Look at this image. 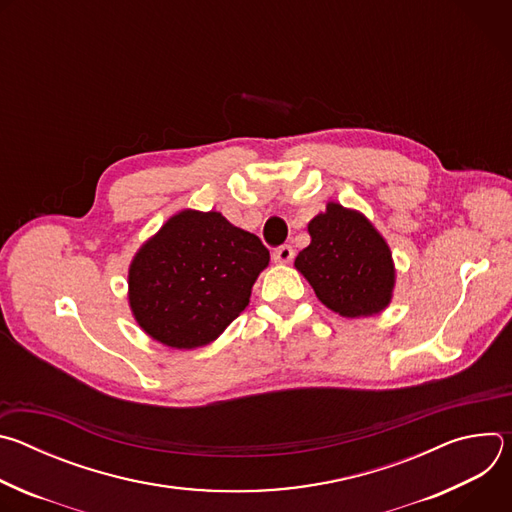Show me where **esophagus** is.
Listing matches in <instances>:
<instances>
[{
  "mask_svg": "<svg viewBox=\"0 0 512 512\" xmlns=\"http://www.w3.org/2000/svg\"><path fill=\"white\" fill-rule=\"evenodd\" d=\"M291 259H294V249H291L289 245H281L273 251V261L275 263H289Z\"/></svg>",
  "mask_w": 512,
  "mask_h": 512,
  "instance_id": "1",
  "label": "esophagus"
}]
</instances>
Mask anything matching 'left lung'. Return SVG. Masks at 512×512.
<instances>
[{"instance_id": "8db88e82", "label": "left lung", "mask_w": 512, "mask_h": 512, "mask_svg": "<svg viewBox=\"0 0 512 512\" xmlns=\"http://www.w3.org/2000/svg\"><path fill=\"white\" fill-rule=\"evenodd\" d=\"M310 245L296 257V269L318 300L342 318H367L389 308L395 263L385 237L367 216L328 202L308 223Z\"/></svg>"}]
</instances>
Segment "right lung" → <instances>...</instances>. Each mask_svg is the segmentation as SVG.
Listing matches in <instances>:
<instances>
[{
  "instance_id": "right-lung-1",
  "label": "right lung",
  "mask_w": 512,
  "mask_h": 512,
  "mask_svg": "<svg viewBox=\"0 0 512 512\" xmlns=\"http://www.w3.org/2000/svg\"><path fill=\"white\" fill-rule=\"evenodd\" d=\"M267 265L269 251L257 235L216 210L184 208L133 255L131 314L164 346H206L249 306L253 283Z\"/></svg>"
}]
</instances>
